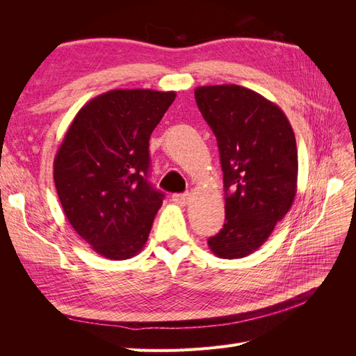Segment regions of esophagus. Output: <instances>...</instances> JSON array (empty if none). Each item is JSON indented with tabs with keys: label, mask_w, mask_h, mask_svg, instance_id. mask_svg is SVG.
Returning <instances> with one entry per match:
<instances>
[{
	"label": "esophagus",
	"mask_w": 356,
	"mask_h": 356,
	"mask_svg": "<svg viewBox=\"0 0 356 356\" xmlns=\"http://www.w3.org/2000/svg\"><path fill=\"white\" fill-rule=\"evenodd\" d=\"M188 199H190L188 193H184V195H174V196H172V200H174L177 204H179V207H186V204L188 203Z\"/></svg>",
	"instance_id": "34e87169"
}]
</instances>
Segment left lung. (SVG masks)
<instances>
[{"instance_id":"obj_1","label":"left lung","mask_w":356,"mask_h":356,"mask_svg":"<svg viewBox=\"0 0 356 356\" xmlns=\"http://www.w3.org/2000/svg\"><path fill=\"white\" fill-rule=\"evenodd\" d=\"M195 98L217 138L225 191V221L208 246L220 258H243L267 241L294 202V131L276 104L238 84L202 86Z\"/></svg>"}]
</instances>
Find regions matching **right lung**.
<instances>
[{"mask_svg": "<svg viewBox=\"0 0 356 356\" xmlns=\"http://www.w3.org/2000/svg\"><path fill=\"white\" fill-rule=\"evenodd\" d=\"M175 92L115 89L74 117L53 163L72 229L95 252L127 260L143 250L165 195L147 181L148 141Z\"/></svg>", "mask_w": 356, "mask_h": 356, "instance_id": "add662e5", "label": "right lung"}]
</instances>
